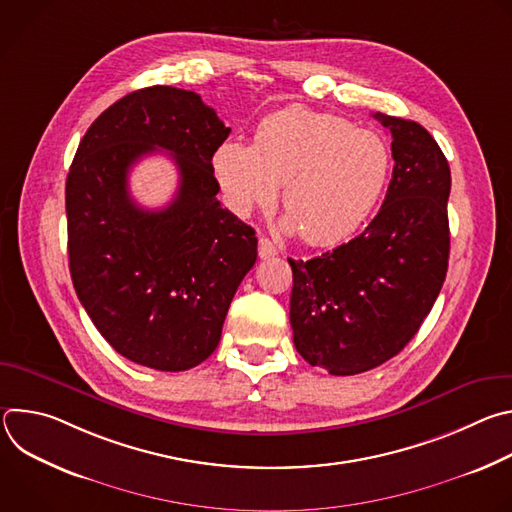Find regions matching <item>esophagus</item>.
Segmentation results:
<instances>
[{"label":"esophagus","mask_w":512,"mask_h":512,"mask_svg":"<svg viewBox=\"0 0 512 512\" xmlns=\"http://www.w3.org/2000/svg\"><path fill=\"white\" fill-rule=\"evenodd\" d=\"M275 255H277V247L267 237H259V257L269 259Z\"/></svg>","instance_id":"1"}]
</instances>
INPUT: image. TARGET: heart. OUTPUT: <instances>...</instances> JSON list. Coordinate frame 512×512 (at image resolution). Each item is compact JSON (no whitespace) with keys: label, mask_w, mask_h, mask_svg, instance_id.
Returning a JSON list of instances; mask_svg holds the SVG:
<instances>
[{"label":"heart","mask_w":512,"mask_h":512,"mask_svg":"<svg viewBox=\"0 0 512 512\" xmlns=\"http://www.w3.org/2000/svg\"><path fill=\"white\" fill-rule=\"evenodd\" d=\"M212 170L241 216L271 206L283 184L285 227L298 229L310 245L328 247L358 231L379 204L391 152L383 137L342 117L287 107L259 123L253 145H218Z\"/></svg>","instance_id":"obj_1"}]
</instances>
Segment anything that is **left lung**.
<instances>
[{
	"mask_svg": "<svg viewBox=\"0 0 512 512\" xmlns=\"http://www.w3.org/2000/svg\"><path fill=\"white\" fill-rule=\"evenodd\" d=\"M395 160L385 202L352 241L294 271L289 322L312 367L348 377L399 354L440 296L450 259V166L415 121L373 115Z\"/></svg>",
	"mask_w": 512,
	"mask_h": 512,
	"instance_id": "1",
	"label": "left lung"
}]
</instances>
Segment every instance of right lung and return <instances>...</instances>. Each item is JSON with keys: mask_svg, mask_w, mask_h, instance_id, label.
I'll return each instance as SVG.
<instances>
[{"mask_svg": "<svg viewBox=\"0 0 512 512\" xmlns=\"http://www.w3.org/2000/svg\"><path fill=\"white\" fill-rule=\"evenodd\" d=\"M229 133L200 95L156 85L103 111L72 160V285L101 336L141 367L178 373L206 360L257 261L255 231L216 200L212 156ZM162 149L179 168V192L160 211L141 209L128 170Z\"/></svg>", "mask_w": 512, "mask_h": 512, "instance_id": "1", "label": "right lung"}]
</instances>
